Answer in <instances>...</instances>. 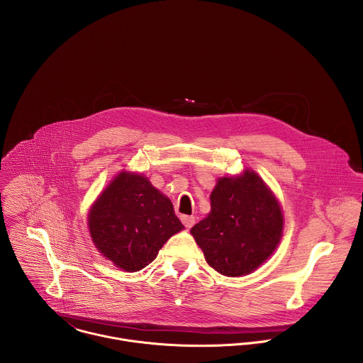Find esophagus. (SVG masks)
<instances>
[{"label":"esophagus","mask_w":363,"mask_h":363,"mask_svg":"<svg viewBox=\"0 0 363 363\" xmlns=\"http://www.w3.org/2000/svg\"><path fill=\"white\" fill-rule=\"evenodd\" d=\"M180 219H182V222H183V225L186 226V228H193V225L196 223V218L193 216V215H182L180 216Z\"/></svg>","instance_id":"esophagus-1"}]
</instances>
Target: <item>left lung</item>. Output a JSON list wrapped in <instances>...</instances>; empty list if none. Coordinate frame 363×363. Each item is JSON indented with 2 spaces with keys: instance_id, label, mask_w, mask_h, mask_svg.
<instances>
[{
  "instance_id": "1",
  "label": "left lung",
  "mask_w": 363,
  "mask_h": 363,
  "mask_svg": "<svg viewBox=\"0 0 363 363\" xmlns=\"http://www.w3.org/2000/svg\"><path fill=\"white\" fill-rule=\"evenodd\" d=\"M284 218L255 172L219 179L211 212L191 228L208 265L225 277L252 272L271 256L282 236Z\"/></svg>"
}]
</instances>
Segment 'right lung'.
I'll return each instance as SVG.
<instances>
[{"label": "right lung", "mask_w": 363, "mask_h": 363, "mask_svg": "<svg viewBox=\"0 0 363 363\" xmlns=\"http://www.w3.org/2000/svg\"><path fill=\"white\" fill-rule=\"evenodd\" d=\"M184 226L173 204L140 174H118L89 212L94 243L106 259L128 272L156 259Z\"/></svg>", "instance_id": "add662e5"}]
</instances>
